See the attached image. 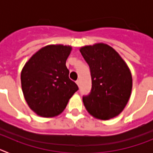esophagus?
<instances>
[{
	"label": "esophagus",
	"instance_id": "obj_1",
	"mask_svg": "<svg viewBox=\"0 0 153 153\" xmlns=\"http://www.w3.org/2000/svg\"><path fill=\"white\" fill-rule=\"evenodd\" d=\"M76 83L78 86H79V85H80V81H79V79H77V80L76 81Z\"/></svg>",
	"mask_w": 153,
	"mask_h": 153
}]
</instances>
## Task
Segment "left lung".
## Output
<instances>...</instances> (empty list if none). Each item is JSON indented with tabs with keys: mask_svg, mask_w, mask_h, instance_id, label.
<instances>
[{
	"mask_svg": "<svg viewBox=\"0 0 153 153\" xmlns=\"http://www.w3.org/2000/svg\"><path fill=\"white\" fill-rule=\"evenodd\" d=\"M79 51L91 74V93L83 97L86 110L98 120L117 117L132 92V78L128 65L113 47L103 43L84 46Z\"/></svg>",
	"mask_w": 153,
	"mask_h": 153,
	"instance_id": "left-lung-1",
	"label": "left lung"
}]
</instances>
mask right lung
Wrapping results in <instances>:
<instances>
[{
  "label": "right lung",
  "mask_w": 153,
  "mask_h": 153,
  "mask_svg": "<svg viewBox=\"0 0 153 153\" xmlns=\"http://www.w3.org/2000/svg\"><path fill=\"white\" fill-rule=\"evenodd\" d=\"M71 46L51 44L36 51L21 70V87L27 103L36 115L54 117L60 115L77 85L69 78L66 61Z\"/></svg>",
  "instance_id": "right-lung-1"
}]
</instances>
